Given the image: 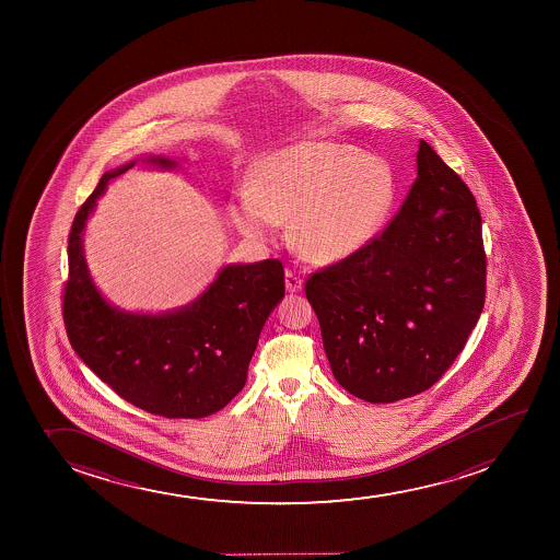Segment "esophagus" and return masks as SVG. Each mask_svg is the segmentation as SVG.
<instances>
[{
  "label": "esophagus",
  "mask_w": 560,
  "mask_h": 560,
  "mask_svg": "<svg viewBox=\"0 0 560 560\" xmlns=\"http://www.w3.org/2000/svg\"><path fill=\"white\" fill-rule=\"evenodd\" d=\"M285 288H288L290 293H296V291L303 290V278L299 277V275L291 269L285 270Z\"/></svg>",
  "instance_id": "1"
}]
</instances>
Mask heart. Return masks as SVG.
Instances as JSON below:
<instances>
[{"label":"heart","mask_w":560,"mask_h":560,"mask_svg":"<svg viewBox=\"0 0 560 560\" xmlns=\"http://www.w3.org/2000/svg\"><path fill=\"white\" fill-rule=\"evenodd\" d=\"M396 180L380 159L343 143L306 140L265 156L254 187L230 203V217L252 238L272 235L293 219V241L304 257L340 261L362 250L385 224Z\"/></svg>","instance_id":"heart-1"}]
</instances>
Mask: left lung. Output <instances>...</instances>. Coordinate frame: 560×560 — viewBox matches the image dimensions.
I'll use <instances>...</instances> for the list:
<instances>
[{
	"instance_id": "obj_1",
	"label": "left lung",
	"mask_w": 560,
	"mask_h": 560,
	"mask_svg": "<svg viewBox=\"0 0 560 560\" xmlns=\"http://www.w3.org/2000/svg\"><path fill=\"white\" fill-rule=\"evenodd\" d=\"M417 172L385 232L304 283L336 381L370 404L435 385L486 301L488 259L475 196L424 140Z\"/></svg>"
}]
</instances>
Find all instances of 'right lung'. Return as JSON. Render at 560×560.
I'll use <instances>...</instances> for the list:
<instances>
[{
    "mask_svg": "<svg viewBox=\"0 0 560 560\" xmlns=\"http://www.w3.org/2000/svg\"><path fill=\"white\" fill-rule=\"evenodd\" d=\"M149 162L175 166L162 156ZM132 166L104 174L72 220L65 330L78 357L132 406L159 417L203 418L243 390L259 332L285 293L282 261L228 265L203 295L167 314L109 306L91 282L82 232L106 183Z\"/></svg>",
    "mask_w": 560,
    "mask_h": 560,
    "instance_id": "right-lung-1",
    "label": "right lung"
}]
</instances>
